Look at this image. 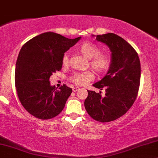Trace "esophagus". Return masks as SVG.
Instances as JSON below:
<instances>
[{
  "instance_id": "34e87169",
  "label": "esophagus",
  "mask_w": 158,
  "mask_h": 158,
  "mask_svg": "<svg viewBox=\"0 0 158 158\" xmlns=\"http://www.w3.org/2000/svg\"><path fill=\"white\" fill-rule=\"evenodd\" d=\"M80 90V88L79 87H73V91L74 92H75V91Z\"/></svg>"
}]
</instances>
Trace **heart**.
<instances>
[{
    "label": "heart",
    "mask_w": 158,
    "mask_h": 158,
    "mask_svg": "<svg viewBox=\"0 0 158 158\" xmlns=\"http://www.w3.org/2000/svg\"><path fill=\"white\" fill-rule=\"evenodd\" d=\"M79 50L85 57L89 59V66L97 75L104 73L110 67V56L106 52H99L100 49L96 44L91 42H84L79 46ZM69 64V57L64 54L62 58V65L66 67ZM94 79V75L91 71L74 73L70 81L77 85H84Z\"/></svg>",
    "instance_id": "b5f03b06"
}]
</instances>
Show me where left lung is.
Listing matches in <instances>:
<instances>
[{"label":"left lung","mask_w":158,"mask_h":158,"mask_svg":"<svg viewBox=\"0 0 158 158\" xmlns=\"http://www.w3.org/2000/svg\"><path fill=\"white\" fill-rule=\"evenodd\" d=\"M96 40L109 47L112 52L111 64L106 75L93 85L100 90L106 89V94L88 91L84 106L93 119L109 122L125 114L136 100L141 63L135 50L118 35H97Z\"/></svg>","instance_id":"left-lung-1"}]
</instances>
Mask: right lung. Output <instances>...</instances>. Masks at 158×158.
Listing matches in <instances>:
<instances>
[{
	"label": "right lung",
	"mask_w": 158,
	"mask_h": 158,
	"mask_svg": "<svg viewBox=\"0 0 158 158\" xmlns=\"http://www.w3.org/2000/svg\"><path fill=\"white\" fill-rule=\"evenodd\" d=\"M81 38L46 32L23 44L15 67V87L23 108L34 117L50 119L64 109L73 90L65 84L57 90L50 77L61 69L64 52Z\"/></svg>",
	"instance_id": "obj_1"
}]
</instances>
